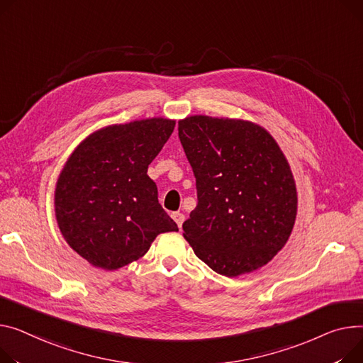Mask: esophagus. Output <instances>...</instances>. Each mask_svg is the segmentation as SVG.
<instances>
[{"label": "esophagus", "mask_w": 363, "mask_h": 363, "mask_svg": "<svg viewBox=\"0 0 363 363\" xmlns=\"http://www.w3.org/2000/svg\"><path fill=\"white\" fill-rule=\"evenodd\" d=\"M172 217H174V220L177 222L178 228L181 229V228H182V223H184V220H185V216H184L182 213H172Z\"/></svg>", "instance_id": "1"}]
</instances>
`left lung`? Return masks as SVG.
I'll return each mask as SVG.
<instances>
[{
	"mask_svg": "<svg viewBox=\"0 0 363 363\" xmlns=\"http://www.w3.org/2000/svg\"><path fill=\"white\" fill-rule=\"evenodd\" d=\"M178 135L197 185V207L184 238L211 270L226 277L267 264L287 242L296 185L267 130L244 119L192 115Z\"/></svg>",
	"mask_w": 363,
	"mask_h": 363,
	"instance_id": "obj_1",
	"label": "left lung"
}]
</instances>
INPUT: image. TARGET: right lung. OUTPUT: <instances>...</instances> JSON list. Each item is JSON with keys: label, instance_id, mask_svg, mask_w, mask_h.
I'll list each match as a JSON object with an SVG mask.
<instances>
[{"label": "right lung", "instance_id": "1", "mask_svg": "<svg viewBox=\"0 0 363 363\" xmlns=\"http://www.w3.org/2000/svg\"><path fill=\"white\" fill-rule=\"evenodd\" d=\"M174 128L166 118L109 125L84 138L65 162L55 188L58 228L94 267H124L159 233L178 230L147 175Z\"/></svg>", "mask_w": 363, "mask_h": 363}]
</instances>
